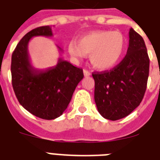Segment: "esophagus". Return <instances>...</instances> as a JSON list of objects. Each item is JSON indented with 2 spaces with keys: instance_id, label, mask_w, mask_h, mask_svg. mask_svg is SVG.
<instances>
[{
  "instance_id": "obj_1",
  "label": "esophagus",
  "mask_w": 160,
  "mask_h": 160,
  "mask_svg": "<svg viewBox=\"0 0 160 160\" xmlns=\"http://www.w3.org/2000/svg\"><path fill=\"white\" fill-rule=\"evenodd\" d=\"M84 75H85V76H90L91 74H90V71H88L87 70H84Z\"/></svg>"
}]
</instances>
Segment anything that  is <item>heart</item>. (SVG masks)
I'll return each mask as SVG.
<instances>
[{"label": "heart", "mask_w": 160, "mask_h": 160, "mask_svg": "<svg viewBox=\"0 0 160 160\" xmlns=\"http://www.w3.org/2000/svg\"><path fill=\"white\" fill-rule=\"evenodd\" d=\"M126 41L119 31H92L69 44L68 51L75 59H82L88 55L91 64L99 70L111 69L124 55Z\"/></svg>", "instance_id": "obj_1"}]
</instances>
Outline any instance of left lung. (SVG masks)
<instances>
[{
	"label": "left lung",
	"mask_w": 160,
	"mask_h": 160,
	"mask_svg": "<svg viewBox=\"0 0 160 160\" xmlns=\"http://www.w3.org/2000/svg\"><path fill=\"white\" fill-rule=\"evenodd\" d=\"M129 37L121 62L109 71L92 74L98 111L110 120L129 115L141 103L146 90L149 59L145 43L134 29L129 30Z\"/></svg>",
	"instance_id": "1"
}]
</instances>
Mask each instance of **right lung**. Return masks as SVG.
Segmentation results:
<instances>
[{
    "label": "right lung",
    "instance_id": "1",
    "mask_svg": "<svg viewBox=\"0 0 160 160\" xmlns=\"http://www.w3.org/2000/svg\"><path fill=\"white\" fill-rule=\"evenodd\" d=\"M40 36H53L51 26L33 29L17 44L11 56L12 86L17 100L27 111L41 119H54L66 109L84 74L82 69L62 58L53 67H35L29 55L28 44L32 37ZM57 47L60 53L63 52Z\"/></svg>",
    "mask_w": 160,
    "mask_h": 160
}]
</instances>
